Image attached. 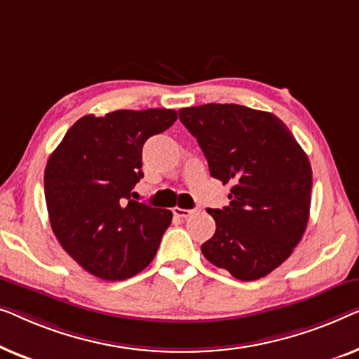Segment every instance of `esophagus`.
<instances>
[{
    "label": "esophagus",
    "mask_w": 359,
    "mask_h": 359,
    "mask_svg": "<svg viewBox=\"0 0 359 359\" xmlns=\"http://www.w3.org/2000/svg\"><path fill=\"white\" fill-rule=\"evenodd\" d=\"M196 210H185V208H179V206H174L172 213L175 218H189L190 215H194Z\"/></svg>",
    "instance_id": "1"
}]
</instances>
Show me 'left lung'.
I'll return each mask as SVG.
<instances>
[{
    "label": "left lung",
    "mask_w": 359,
    "mask_h": 359,
    "mask_svg": "<svg viewBox=\"0 0 359 359\" xmlns=\"http://www.w3.org/2000/svg\"><path fill=\"white\" fill-rule=\"evenodd\" d=\"M195 136L210 174L228 184L229 205L206 211L216 231L201 245L206 260L241 281L280 266L304 234L312 169L290 128L276 115L237 104L179 110Z\"/></svg>",
    "instance_id": "left-lung-1"
}]
</instances>
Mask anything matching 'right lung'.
Wrapping results in <instances>:
<instances>
[{
  "instance_id": "right-lung-1",
  "label": "right lung",
  "mask_w": 359,
  "mask_h": 359,
  "mask_svg": "<svg viewBox=\"0 0 359 359\" xmlns=\"http://www.w3.org/2000/svg\"><path fill=\"white\" fill-rule=\"evenodd\" d=\"M175 120L170 109L84 115L48 158L43 185L50 224L90 275L122 281L154 259L172 213L138 203L131 190L143 177L144 141Z\"/></svg>"
}]
</instances>
